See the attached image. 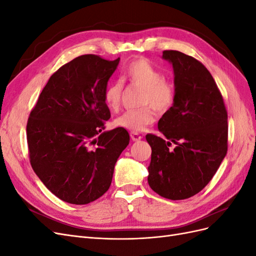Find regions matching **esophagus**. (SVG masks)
Listing matches in <instances>:
<instances>
[{"instance_id":"1","label":"esophagus","mask_w":256,"mask_h":256,"mask_svg":"<svg viewBox=\"0 0 256 256\" xmlns=\"http://www.w3.org/2000/svg\"><path fill=\"white\" fill-rule=\"evenodd\" d=\"M130 138L134 142H138V141L141 140L142 136L140 134H138V132H130Z\"/></svg>"}]
</instances>
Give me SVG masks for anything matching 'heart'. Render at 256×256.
<instances>
[{
  "mask_svg": "<svg viewBox=\"0 0 256 256\" xmlns=\"http://www.w3.org/2000/svg\"><path fill=\"white\" fill-rule=\"evenodd\" d=\"M127 82L131 86L143 90L140 104L136 110H128L114 120L116 127L131 132H140L156 120V111L166 113L172 109L176 102L175 84L164 78L161 70L154 66L150 60L138 58L122 68V80H114L104 90V100L111 111L118 109Z\"/></svg>",
  "mask_w": 256,
  "mask_h": 256,
  "instance_id": "b5f03b06",
  "label": "heart"
}]
</instances>
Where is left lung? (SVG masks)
I'll return each instance as SVG.
<instances>
[{"label":"left lung","mask_w":256,"mask_h":256,"mask_svg":"<svg viewBox=\"0 0 256 256\" xmlns=\"http://www.w3.org/2000/svg\"><path fill=\"white\" fill-rule=\"evenodd\" d=\"M162 56L173 65L177 96L158 122L164 136H146L152 147L148 184L162 198L184 200L206 187L226 157L228 111L218 85L200 60L175 50Z\"/></svg>","instance_id":"obj_1"}]
</instances>
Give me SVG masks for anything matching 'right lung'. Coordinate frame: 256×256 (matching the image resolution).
Here are the masks:
<instances>
[{
	"label": "right lung",
	"mask_w": 256,
	"mask_h": 256,
	"mask_svg": "<svg viewBox=\"0 0 256 256\" xmlns=\"http://www.w3.org/2000/svg\"><path fill=\"white\" fill-rule=\"evenodd\" d=\"M118 63L96 54L74 58L50 76L30 113V166L64 202L84 205L104 196L129 144L126 129L102 132L111 118L104 90Z\"/></svg>",
	"instance_id": "1"
}]
</instances>
